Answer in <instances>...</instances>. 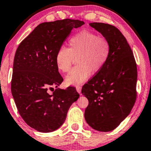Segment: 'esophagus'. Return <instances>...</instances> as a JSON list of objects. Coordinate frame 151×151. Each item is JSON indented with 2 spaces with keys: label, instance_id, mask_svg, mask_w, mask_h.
I'll return each instance as SVG.
<instances>
[{
  "label": "esophagus",
  "instance_id": "1",
  "mask_svg": "<svg viewBox=\"0 0 151 151\" xmlns=\"http://www.w3.org/2000/svg\"><path fill=\"white\" fill-rule=\"evenodd\" d=\"M76 91H77V92L78 93H81V89H82V87L80 86H79V85H78V86H76Z\"/></svg>",
  "mask_w": 151,
  "mask_h": 151
}]
</instances>
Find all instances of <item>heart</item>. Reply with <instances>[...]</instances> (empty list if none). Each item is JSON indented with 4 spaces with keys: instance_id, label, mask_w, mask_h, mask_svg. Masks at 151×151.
I'll return each instance as SVG.
<instances>
[{
    "instance_id": "b5f03b06",
    "label": "heart",
    "mask_w": 151,
    "mask_h": 151,
    "mask_svg": "<svg viewBox=\"0 0 151 151\" xmlns=\"http://www.w3.org/2000/svg\"><path fill=\"white\" fill-rule=\"evenodd\" d=\"M69 47H62L55 55V63L60 71L64 73L71 69L76 58L77 66L66 76L67 85H79L91 75L106 63L111 53V44L106 38L99 37L94 33L82 31L71 37Z\"/></svg>"
}]
</instances>
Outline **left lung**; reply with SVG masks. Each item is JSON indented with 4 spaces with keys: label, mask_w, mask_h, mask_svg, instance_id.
<instances>
[{
    "label": "left lung",
    "mask_w": 151,
    "mask_h": 151,
    "mask_svg": "<svg viewBox=\"0 0 151 151\" xmlns=\"http://www.w3.org/2000/svg\"><path fill=\"white\" fill-rule=\"evenodd\" d=\"M89 25L109 41L111 53L106 63L82 87V94L88 100L84 118L96 131H111L129 115L135 102L137 65L118 29L102 22Z\"/></svg>",
    "instance_id": "obj_1"
}]
</instances>
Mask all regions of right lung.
Here are the masks:
<instances>
[{"mask_svg":"<svg viewBox=\"0 0 151 151\" xmlns=\"http://www.w3.org/2000/svg\"><path fill=\"white\" fill-rule=\"evenodd\" d=\"M79 20L43 22L20 42L14 60L12 93L24 121L42 133L54 131L65 122L68 111L80 95L73 86L56 88L63 81L55 55L73 28L83 25Z\"/></svg>","mask_w":151,"mask_h":151,"instance_id":"add662e5","label":"right lung"}]
</instances>
